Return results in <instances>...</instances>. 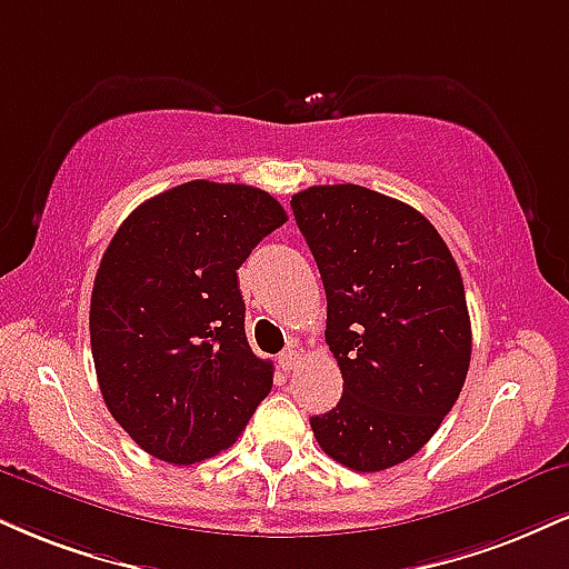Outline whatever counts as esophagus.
<instances>
[{"mask_svg": "<svg viewBox=\"0 0 569 569\" xmlns=\"http://www.w3.org/2000/svg\"><path fill=\"white\" fill-rule=\"evenodd\" d=\"M297 362H299L297 350H286V352L278 355V366L283 368V371H291V368L297 366Z\"/></svg>", "mask_w": 569, "mask_h": 569, "instance_id": "esophagus-1", "label": "esophagus"}]
</instances>
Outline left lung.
<instances>
[{
  "mask_svg": "<svg viewBox=\"0 0 569 569\" xmlns=\"http://www.w3.org/2000/svg\"><path fill=\"white\" fill-rule=\"evenodd\" d=\"M326 289V345L345 392L310 427L333 461L381 471L432 440L471 360L463 280L421 211L360 184L291 198Z\"/></svg>",
  "mask_w": 569,
  "mask_h": 569,
  "instance_id": "left-lung-1",
  "label": "left lung"
}]
</instances>
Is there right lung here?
I'll use <instances>...</instances> for the list:
<instances>
[{
	"label": "right lung",
	"mask_w": 569,
	"mask_h": 569,
	"mask_svg": "<svg viewBox=\"0 0 569 569\" xmlns=\"http://www.w3.org/2000/svg\"><path fill=\"white\" fill-rule=\"evenodd\" d=\"M251 184L193 180L148 198L94 276L89 339L108 410L174 467L230 448L272 389L246 339L238 267L286 222Z\"/></svg>",
	"instance_id": "obj_1"
}]
</instances>
